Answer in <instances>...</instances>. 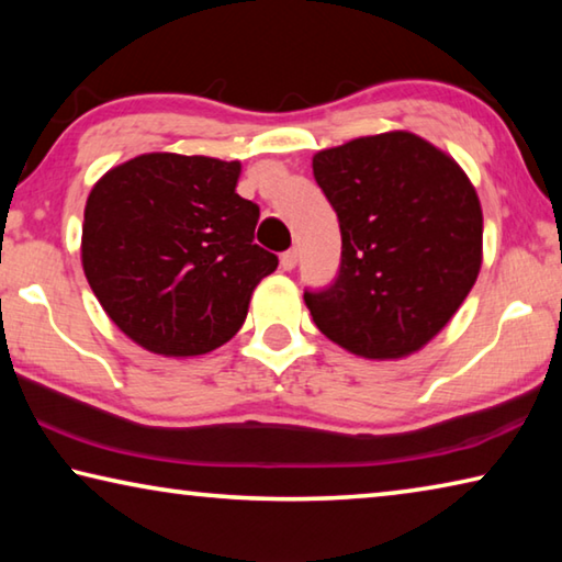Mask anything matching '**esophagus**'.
<instances>
[{
  "instance_id": "34e87169",
  "label": "esophagus",
  "mask_w": 562,
  "mask_h": 562,
  "mask_svg": "<svg viewBox=\"0 0 562 562\" xmlns=\"http://www.w3.org/2000/svg\"><path fill=\"white\" fill-rule=\"evenodd\" d=\"M297 250H288V252H282V258H280V268L282 270H294L297 268Z\"/></svg>"
}]
</instances>
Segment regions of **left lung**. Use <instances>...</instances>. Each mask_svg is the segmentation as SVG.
Wrapping results in <instances>:
<instances>
[{
    "mask_svg": "<svg viewBox=\"0 0 562 562\" xmlns=\"http://www.w3.org/2000/svg\"><path fill=\"white\" fill-rule=\"evenodd\" d=\"M312 173L341 233L335 284L304 292L317 329L364 359L424 349L481 272L483 213L471 178L412 131L319 150Z\"/></svg>",
    "mask_w": 562,
    "mask_h": 562,
    "instance_id": "obj_1",
    "label": "left lung"
}]
</instances>
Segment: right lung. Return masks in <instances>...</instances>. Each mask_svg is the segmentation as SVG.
Returning a JSON list of instances; mask_svg holds the SVG:
<instances>
[{
    "instance_id": "add662e5",
    "label": "right lung",
    "mask_w": 562,
    "mask_h": 562,
    "mask_svg": "<svg viewBox=\"0 0 562 562\" xmlns=\"http://www.w3.org/2000/svg\"><path fill=\"white\" fill-rule=\"evenodd\" d=\"M240 160L144 154L87 198L81 265L123 335L154 355L198 357L243 327L278 258L252 243L260 207L235 193Z\"/></svg>"
}]
</instances>
